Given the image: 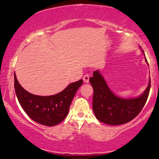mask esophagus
Returning <instances> with one entry per match:
<instances>
[{
    "mask_svg": "<svg viewBox=\"0 0 159 159\" xmlns=\"http://www.w3.org/2000/svg\"><path fill=\"white\" fill-rule=\"evenodd\" d=\"M89 78H90V75H89V74H86L83 77L84 82H85V83H88Z\"/></svg>",
    "mask_w": 159,
    "mask_h": 159,
    "instance_id": "obj_1",
    "label": "esophagus"
}]
</instances>
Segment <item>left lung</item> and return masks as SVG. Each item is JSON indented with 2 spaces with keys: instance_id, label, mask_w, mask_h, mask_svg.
Returning a JSON list of instances; mask_svg holds the SVG:
<instances>
[{
  "instance_id": "8db88e82",
  "label": "left lung",
  "mask_w": 159,
  "mask_h": 159,
  "mask_svg": "<svg viewBox=\"0 0 159 159\" xmlns=\"http://www.w3.org/2000/svg\"><path fill=\"white\" fill-rule=\"evenodd\" d=\"M139 48L141 49L140 46ZM142 52L144 54L143 50ZM145 61L147 63L146 57ZM93 75L90 78L93 88V110L98 120L107 125H117L129 123L139 114L148 98L150 78L143 93L136 98H125L116 96L110 90L99 71H95Z\"/></svg>"
}]
</instances>
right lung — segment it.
Returning <instances> with one entry per match:
<instances>
[{"label":"right lung","instance_id":"add662e5","mask_svg":"<svg viewBox=\"0 0 159 159\" xmlns=\"http://www.w3.org/2000/svg\"><path fill=\"white\" fill-rule=\"evenodd\" d=\"M14 87L20 105L34 121L54 126L61 123L68 115L75 95L83 84V80L71 83L59 93L48 96H36L27 92L18 81L14 73Z\"/></svg>","mask_w":159,"mask_h":159}]
</instances>
